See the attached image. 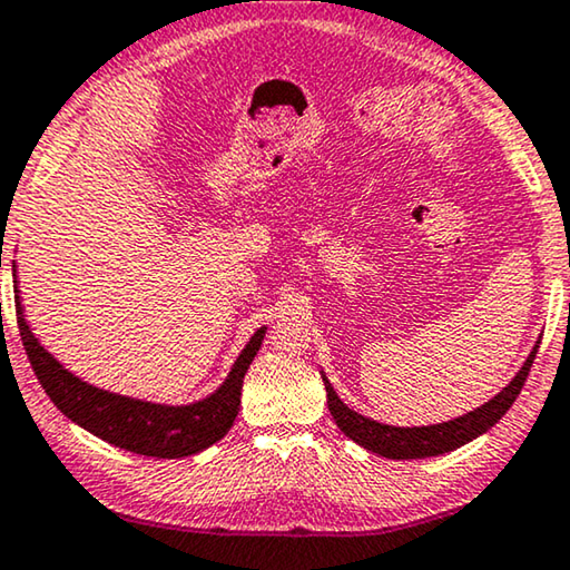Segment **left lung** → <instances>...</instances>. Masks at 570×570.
Here are the masks:
<instances>
[{"instance_id":"left-lung-1","label":"left lung","mask_w":570,"mask_h":570,"mask_svg":"<svg viewBox=\"0 0 570 570\" xmlns=\"http://www.w3.org/2000/svg\"><path fill=\"white\" fill-rule=\"evenodd\" d=\"M538 344L532 346L530 356L524 358L522 370L514 374V380L507 384L499 395L484 402L481 407L471 410V413H466V415L449 420V423L423 425V428L384 425V423H376V420H372V417L358 415L352 407H346L344 402H341L336 390L331 387L328 376L323 372H321V376H323V384H326L331 415H334L336 425L346 433V438H352V441L362 445V449L380 453V456H384V459H397V461L428 459V456H441V453L461 449L463 443L474 441V438L487 433L489 428L502 420L507 410L512 407V402L518 400L524 380H528L530 366H532V362H535V354H538Z\"/></svg>"}]
</instances>
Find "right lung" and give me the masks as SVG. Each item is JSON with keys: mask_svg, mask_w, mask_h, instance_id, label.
I'll return each instance as SVG.
<instances>
[{"mask_svg": "<svg viewBox=\"0 0 570 570\" xmlns=\"http://www.w3.org/2000/svg\"><path fill=\"white\" fill-rule=\"evenodd\" d=\"M12 275L17 283L14 262ZM14 303L17 326H20L22 346L28 352L35 376H38L42 390L56 402L60 413L71 417L83 431L117 445V449L155 459L194 456V453H200L229 433L236 413H239L244 374H247L252 358L257 356L267 331L265 326L255 331V336L236 356L229 376L214 395L190 402V405H157V402L125 397L78 380L32 336L28 321L22 315L20 291H17Z\"/></svg>", "mask_w": 570, "mask_h": 570, "instance_id": "1", "label": "right lung"}]
</instances>
